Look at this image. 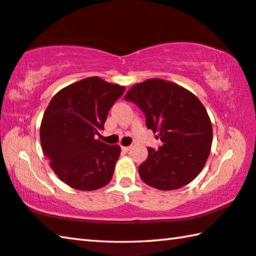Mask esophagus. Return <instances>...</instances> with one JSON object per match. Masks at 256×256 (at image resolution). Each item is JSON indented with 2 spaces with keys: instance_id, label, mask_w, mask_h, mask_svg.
<instances>
[{
  "instance_id": "34e87169",
  "label": "esophagus",
  "mask_w": 256,
  "mask_h": 256,
  "mask_svg": "<svg viewBox=\"0 0 256 256\" xmlns=\"http://www.w3.org/2000/svg\"><path fill=\"white\" fill-rule=\"evenodd\" d=\"M122 149H123L124 151H130V149H131V146H122Z\"/></svg>"
}]
</instances>
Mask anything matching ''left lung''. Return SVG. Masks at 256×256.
Instances as JSON below:
<instances>
[{
	"instance_id": "obj_1",
	"label": "left lung",
	"mask_w": 256,
	"mask_h": 256,
	"mask_svg": "<svg viewBox=\"0 0 256 256\" xmlns=\"http://www.w3.org/2000/svg\"><path fill=\"white\" fill-rule=\"evenodd\" d=\"M144 112L146 128L158 133L162 146L148 148L138 166L141 180L162 190L183 188L200 174L210 154L212 124L198 98L162 79L134 84L124 97Z\"/></svg>"
}]
</instances>
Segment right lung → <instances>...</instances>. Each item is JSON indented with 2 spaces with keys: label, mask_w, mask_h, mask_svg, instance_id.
Here are the masks:
<instances>
[{
  "label": "right lung",
  "mask_w": 256,
  "mask_h": 256,
  "mask_svg": "<svg viewBox=\"0 0 256 256\" xmlns=\"http://www.w3.org/2000/svg\"><path fill=\"white\" fill-rule=\"evenodd\" d=\"M124 90L98 76L86 78L60 90L47 106L40 124L42 152L71 188L94 190L110 182L120 146L104 144L96 136Z\"/></svg>",
  "instance_id": "obj_1"
}]
</instances>
